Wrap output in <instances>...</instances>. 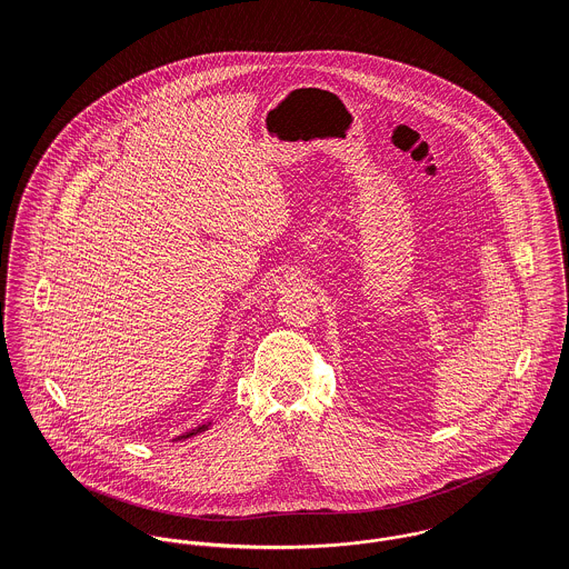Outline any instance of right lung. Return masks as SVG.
<instances>
[{"label": "right lung", "instance_id": "obj_1", "mask_svg": "<svg viewBox=\"0 0 569 569\" xmlns=\"http://www.w3.org/2000/svg\"><path fill=\"white\" fill-rule=\"evenodd\" d=\"M212 422H206V425H199V427H194V429H190V431H186V433H181V436H177L174 440H183V438H190V436H197V433H201V431H206L208 427H210Z\"/></svg>", "mask_w": 569, "mask_h": 569}]
</instances>
